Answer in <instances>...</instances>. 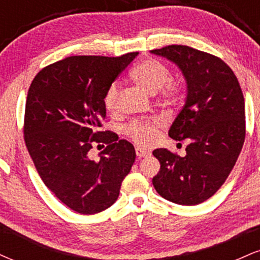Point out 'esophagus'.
<instances>
[{
	"label": "esophagus",
	"mask_w": 260,
	"mask_h": 260,
	"mask_svg": "<svg viewBox=\"0 0 260 260\" xmlns=\"http://www.w3.org/2000/svg\"><path fill=\"white\" fill-rule=\"evenodd\" d=\"M136 154L138 157H147L150 155V151L147 150V149H144V148L138 147V148H136Z\"/></svg>",
	"instance_id": "1"
}]
</instances>
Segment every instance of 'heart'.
Wrapping results in <instances>:
<instances>
[{
  "instance_id": "obj_1",
  "label": "heart",
  "mask_w": 260,
  "mask_h": 260,
  "mask_svg": "<svg viewBox=\"0 0 260 260\" xmlns=\"http://www.w3.org/2000/svg\"><path fill=\"white\" fill-rule=\"evenodd\" d=\"M131 78L137 85L149 94L160 92V99L168 105H174L180 100L182 85L177 80L170 79V71L156 59L148 58L139 62L131 71ZM120 98V83L113 82L104 94V106L109 112H116ZM161 122L157 120L133 121L126 127V133L140 145H151L156 140Z\"/></svg>"
}]
</instances>
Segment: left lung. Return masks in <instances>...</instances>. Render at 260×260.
Here are the masks:
<instances>
[{
  "mask_svg": "<svg viewBox=\"0 0 260 260\" xmlns=\"http://www.w3.org/2000/svg\"><path fill=\"white\" fill-rule=\"evenodd\" d=\"M182 71L187 83L183 107L170 127L172 139H187L183 157L155 149L160 171L156 192L181 205H197L217 192L234 169L246 137L244 99L237 77L221 58L184 45L151 50Z\"/></svg>",
  "mask_w": 260,
  "mask_h": 260,
  "instance_id": "1",
  "label": "left lung"
}]
</instances>
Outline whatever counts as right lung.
<instances>
[{"label":"right lung","instance_id":"add662e5","mask_svg":"<svg viewBox=\"0 0 260 260\" xmlns=\"http://www.w3.org/2000/svg\"><path fill=\"white\" fill-rule=\"evenodd\" d=\"M138 52L120 57L71 56L32 79L24 116V140L45 186L72 210L100 213L117 201L136 160L134 147L103 131L104 94ZM105 142L99 161L88 157Z\"/></svg>","mask_w":260,"mask_h":260}]
</instances>
